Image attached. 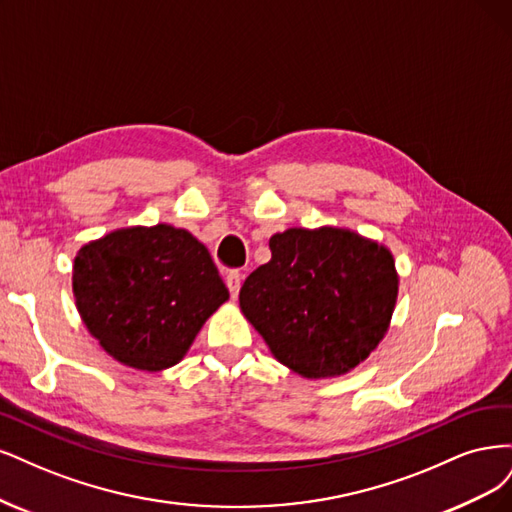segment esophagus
Segmentation results:
<instances>
[{"instance_id": "esophagus-1", "label": "esophagus", "mask_w": 512, "mask_h": 512, "mask_svg": "<svg viewBox=\"0 0 512 512\" xmlns=\"http://www.w3.org/2000/svg\"><path fill=\"white\" fill-rule=\"evenodd\" d=\"M225 283H227V289H229V293H232V298L236 300L238 298V291H240V285H242V274L240 272H229L227 276H225Z\"/></svg>"}]
</instances>
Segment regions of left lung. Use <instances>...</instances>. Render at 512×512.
Masks as SVG:
<instances>
[{
	"label": "left lung",
	"instance_id": "8db88e82",
	"mask_svg": "<svg viewBox=\"0 0 512 512\" xmlns=\"http://www.w3.org/2000/svg\"><path fill=\"white\" fill-rule=\"evenodd\" d=\"M240 289V310L280 364L304 378L351 372L385 338L400 276L385 244L353 229L289 227Z\"/></svg>",
	"mask_w": 512,
	"mask_h": 512
}]
</instances>
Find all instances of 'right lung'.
I'll return each instance as SVG.
<instances>
[{
	"label": "right lung",
	"instance_id": "add662e5",
	"mask_svg": "<svg viewBox=\"0 0 512 512\" xmlns=\"http://www.w3.org/2000/svg\"><path fill=\"white\" fill-rule=\"evenodd\" d=\"M72 291L102 349L144 372L176 366L229 300L206 246L168 223L121 227L80 246Z\"/></svg>",
	"mask_w": 512,
	"mask_h": 512
}]
</instances>
